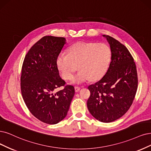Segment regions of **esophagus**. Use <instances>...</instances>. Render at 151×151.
<instances>
[{"mask_svg":"<svg viewBox=\"0 0 151 151\" xmlns=\"http://www.w3.org/2000/svg\"><path fill=\"white\" fill-rule=\"evenodd\" d=\"M75 90L76 92H78L80 90V87L79 86H75Z\"/></svg>","mask_w":151,"mask_h":151,"instance_id":"1","label":"esophagus"}]
</instances>
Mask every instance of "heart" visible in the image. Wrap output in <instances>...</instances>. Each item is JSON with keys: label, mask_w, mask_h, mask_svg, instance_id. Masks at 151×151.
<instances>
[{"label": "heart", "mask_w": 151, "mask_h": 151, "mask_svg": "<svg viewBox=\"0 0 151 151\" xmlns=\"http://www.w3.org/2000/svg\"><path fill=\"white\" fill-rule=\"evenodd\" d=\"M111 50L106 44L78 42L68 49L67 54H60L57 66L62 78L70 80L74 73L80 70L73 78V83H81L91 78L97 80L106 72L111 60Z\"/></svg>", "instance_id": "1"}]
</instances>
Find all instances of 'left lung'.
<instances>
[{"label":"left lung","instance_id":"8db88e82","mask_svg":"<svg viewBox=\"0 0 151 151\" xmlns=\"http://www.w3.org/2000/svg\"><path fill=\"white\" fill-rule=\"evenodd\" d=\"M109 43L111 60L102 78L88 86L87 107L97 120L111 122L123 116L132 104L137 89L136 66L127 48L114 38L103 35Z\"/></svg>","mask_w":151,"mask_h":151}]
</instances>
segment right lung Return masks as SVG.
Here are the masks:
<instances>
[{
    "label": "right lung",
    "instance_id": "obj_1",
    "mask_svg": "<svg viewBox=\"0 0 151 151\" xmlns=\"http://www.w3.org/2000/svg\"><path fill=\"white\" fill-rule=\"evenodd\" d=\"M65 44L64 37H42L28 52L22 68L21 93L27 107L36 118L49 124L65 118L75 94L73 86H65L57 66ZM61 86L65 88L55 93Z\"/></svg>",
    "mask_w": 151,
    "mask_h": 151
}]
</instances>
